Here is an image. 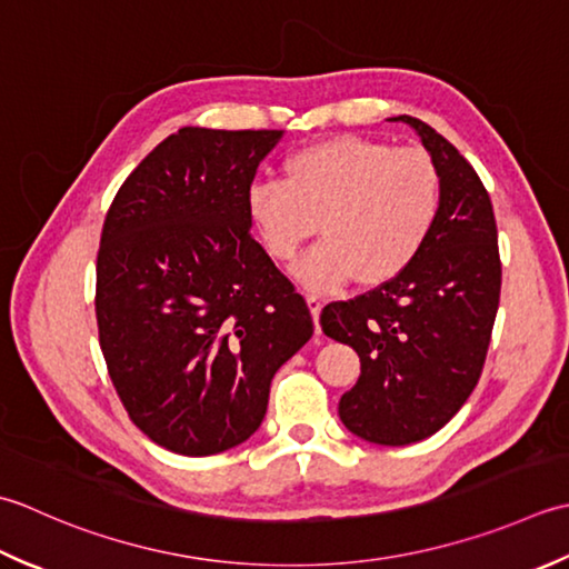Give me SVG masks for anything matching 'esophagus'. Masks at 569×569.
<instances>
[{"label": "esophagus", "instance_id": "esophagus-1", "mask_svg": "<svg viewBox=\"0 0 569 569\" xmlns=\"http://www.w3.org/2000/svg\"><path fill=\"white\" fill-rule=\"evenodd\" d=\"M307 305H309L311 317H315V329H317V333H321V327H319V315H321V297H317V295H307Z\"/></svg>", "mask_w": 569, "mask_h": 569}]
</instances>
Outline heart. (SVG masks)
<instances>
[{"label":"heart","instance_id":"heart-1","mask_svg":"<svg viewBox=\"0 0 569 569\" xmlns=\"http://www.w3.org/2000/svg\"><path fill=\"white\" fill-rule=\"evenodd\" d=\"M442 211V173L420 149L333 137L299 149L282 179L248 191L250 223L274 260L289 262L317 233L323 242L295 264L309 289L349 280L382 284L420 254Z\"/></svg>","mask_w":569,"mask_h":569}]
</instances>
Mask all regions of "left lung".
Segmentation results:
<instances>
[{"mask_svg": "<svg viewBox=\"0 0 569 569\" xmlns=\"http://www.w3.org/2000/svg\"><path fill=\"white\" fill-rule=\"evenodd\" d=\"M442 173V211L420 254L390 282L321 311V329L361 358L339 400L346 430L373 445L432 437L477 388L501 295L489 193L455 144L400 114Z\"/></svg>", "mask_w": 569, "mask_h": 569, "instance_id": "obj_1", "label": "left lung"}]
</instances>
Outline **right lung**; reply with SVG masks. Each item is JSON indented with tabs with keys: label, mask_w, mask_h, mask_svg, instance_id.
<instances>
[{
	"label": "right lung",
	"mask_w": 569,
	"mask_h": 569,
	"mask_svg": "<svg viewBox=\"0 0 569 569\" xmlns=\"http://www.w3.org/2000/svg\"><path fill=\"white\" fill-rule=\"evenodd\" d=\"M282 130L181 127L127 177L102 226L100 349L130 420L173 455L258 432L305 346L307 301L250 236L248 191Z\"/></svg>",
	"instance_id": "add662e5"
}]
</instances>
